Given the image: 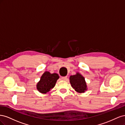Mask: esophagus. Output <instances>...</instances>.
Instances as JSON below:
<instances>
[{"instance_id":"34e87169","label":"esophagus","mask_w":125,"mask_h":125,"mask_svg":"<svg viewBox=\"0 0 125 125\" xmlns=\"http://www.w3.org/2000/svg\"><path fill=\"white\" fill-rule=\"evenodd\" d=\"M61 79H62V80H66L67 77H62L61 78Z\"/></svg>"}]
</instances>
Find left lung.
<instances>
[{
  "instance_id": "1",
  "label": "left lung",
  "mask_w": 125,
  "mask_h": 125,
  "mask_svg": "<svg viewBox=\"0 0 125 125\" xmlns=\"http://www.w3.org/2000/svg\"><path fill=\"white\" fill-rule=\"evenodd\" d=\"M69 80L71 86L77 92L84 93L88 90L85 78L79 73H77L74 75H70Z\"/></svg>"
}]
</instances>
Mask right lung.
Returning <instances> with one entry per match:
<instances>
[{
    "mask_svg": "<svg viewBox=\"0 0 125 125\" xmlns=\"http://www.w3.org/2000/svg\"><path fill=\"white\" fill-rule=\"evenodd\" d=\"M59 78V76L57 73H51L49 71H45L41 76L40 80L37 82L36 89L39 92L46 94L54 88Z\"/></svg>",
    "mask_w": 125,
    "mask_h": 125,
    "instance_id": "add662e5",
    "label": "right lung"
}]
</instances>
